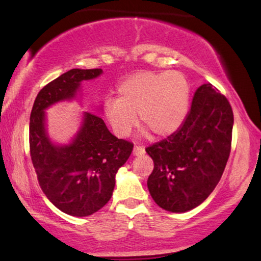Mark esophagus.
Returning a JSON list of instances; mask_svg holds the SVG:
<instances>
[{
  "instance_id": "obj_1",
  "label": "esophagus",
  "mask_w": 261,
  "mask_h": 261,
  "mask_svg": "<svg viewBox=\"0 0 261 261\" xmlns=\"http://www.w3.org/2000/svg\"><path fill=\"white\" fill-rule=\"evenodd\" d=\"M133 154L134 155H142V154H145V148L142 147V146H134Z\"/></svg>"
}]
</instances>
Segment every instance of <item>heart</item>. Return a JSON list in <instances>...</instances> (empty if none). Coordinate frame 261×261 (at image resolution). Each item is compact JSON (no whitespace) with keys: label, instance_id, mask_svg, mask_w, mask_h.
Returning a JSON list of instances; mask_svg holds the SVG:
<instances>
[{"label":"heart","instance_id":"b5f03b06","mask_svg":"<svg viewBox=\"0 0 261 261\" xmlns=\"http://www.w3.org/2000/svg\"><path fill=\"white\" fill-rule=\"evenodd\" d=\"M119 97L105 101V115L114 133L120 138L130 134L141 122L156 137H167L183 124L189 110L187 78L178 71L130 74L117 88Z\"/></svg>","mask_w":261,"mask_h":261}]
</instances>
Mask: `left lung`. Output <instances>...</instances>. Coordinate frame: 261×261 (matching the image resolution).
Masks as SVG:
<instances>
[{
    "label": "left lung",
    "mask_w": 261,
    "mask_h": 261,
    "mask_svg": "<svg viewBox=\"0 0 261 261\" xmlns=\"http://www.w3.org/2000/svg\"><path fill=\"white\" fill-rule=\"evenodd\" d=\"M233 123L226 96L210 83L201 85L183 124L146 148L154 163L147 187L160 208L185 213L208 198L229 158Z\"/></svg>",
    "instance_id": "left-lung-1"
}]
</instances>
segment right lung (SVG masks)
Listing matches in <instances>:
<instances>
[{
	"instance_id": "obj_1",
	"label": "right lung",
	"mask_w": 261,
	"mask_h": 261,
	"mask_svg": "<svg viewBox=\"0 0 261 261\" xmlns=\"http://www.w3.org/2000/svg\"><path fill=\"white\" fill-rule=\"evenodd\" d=\"M101 69H72L39 91L31 113L30 151L41 190L63 213L89 216L112 197L117 170L127 162L133 144L110 133L105 121L84 112L83 122L69 145L49 140L45 110L76 97L83 81L94 80Z\"/></svg>"
}]
</instances>
